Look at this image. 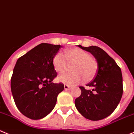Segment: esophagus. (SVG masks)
Wrapping results in <instances>:
<instances>
[{"instance_id":"34e87169","label":"esophagus","mask_w":134,"mask_h":134,"mask_svg":"<svg viewBox=\"0 0 134 134\" xmlns=\"http://www.w3.org/2000/svg\"><path fill=\"white\" fill-rule=\"evenodd\" d=\"M64 89L65 90V91H69V90L71 89V87H69V86L67 85H64Z\"/></svg>"}]
</instances>
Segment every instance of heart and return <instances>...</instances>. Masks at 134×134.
Segmentation results:
<instances>
[{
  "label": "heart",
  "instance_id": "heart-1",
  "mask_svg": "<svg viewBox=\"0 0 134 134\" xmlns=\"http://www.w3.org/2000/svg\"><path fill=\"white\" fill-rule=\"evenodd\" d=\"M68 62L75 63L71 73H64L57 77V81L69 86L79 84L82 80L89 81L94 77L98 69V63L94 59L91 57L88 53L79 48L66 50L65 55L57 53L53 59V65L57 73H63Z\"/></svg>",
  "mask_w": 134,
  "mask_h": 134
}]
</instances>
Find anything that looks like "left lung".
Returning a JSON list of instances; mask_svg holds the SVG:
<instances>
[{
	"mask_svg": "<svg viewBox=\"0 0 134 134\" xmlns=\"http://www.w3.org/2000/svg\"><path fill=\"white\" fill-rule=\"evenodd\" d=\"M78 47L90 52L98 63V71L93 81L87 84L92 90L81 86V94L75 100L77 110L91 120L107 118L114 111L123 93L122 71L116 61L97 46Z\"/></svg>",
	"mask_w": 134,
	"mask_h": 134,
	"instance_id": "obj_1",
	"label": "left lung"
}]
</instances>
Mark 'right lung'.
Instances as JSON below:
<instances>
[{
    "instance_id": "obj_1",
    "label": "right lung",
    "mask_w": 134,
    "mask_h": 134,
    "mask_svg": "<svg viewBox=\"0 0 134 134\" xmlns=\"http://www.w3.org/2000/svg\"><path fill=\"white\" fill-rule=\"evenodd\" d=\"M60 45L42 43L20 57L11 78V91L16 107L27 118L40 120L53 110L63 83H53L57 77L53 59Z\"/></svg>"
}]
</instances>
